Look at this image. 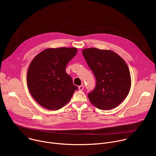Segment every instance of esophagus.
Wrapping results in <instances>:
<instances>
[{
    "label": "esophagus",
    "instance_id": "1",
    "mask_svg": "<svg viewBox=\"0 0 156 156\" xmlns=\"http://www.w3.org/2000/svg\"><path fill=\"white\" fill-rule=\"evenodd\" d=\"M83 88H84V86L83 84L78 86V89H79L80 91H82L83 90Z\"/></svg>",
    "mask_w": 156,
    "mask_h": 156
}]
</instances>
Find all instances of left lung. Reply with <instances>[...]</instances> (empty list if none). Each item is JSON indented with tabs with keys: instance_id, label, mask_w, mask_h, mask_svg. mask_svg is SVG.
<instances>
[{
	"instance_id": "8db88e82",
	"label": "left lung",
	"mask_w": 156,
	"mask_h": 156,
	"mask_svg": "<svg viewBox=\"0 0 156 156\" xmlns=\"http://www.w3.org/2000/svg\"><path fill=\"white\" fill-rule=\"evenodd\" d=\"M82 53L96 80L94 90L88 93L90 102L101 110L116 107L130 90L131 76L126 63L110 50L87 48Z\"/></svg>"
}]
</instances>
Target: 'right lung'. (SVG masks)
Listing matches in <instances>:
<instances>
[{
    "instance_id": "1",
    "label": "right lung",
    "mask_w": 156,
    "mask_h": 156,
    "mask_svg": "<svg viewBox=\"0 0 156 156\" xmlns=\"http://www.w3.org/2000/svg\"><path fill=\"white\" fill-rule=\"evenodd\" d=\"M76 53L75 48H50L33 58L28 70L27 84L31 95L39 105L55 110L70 101L78 87L65 69Z\"/></svg>"
}]
</instances>
